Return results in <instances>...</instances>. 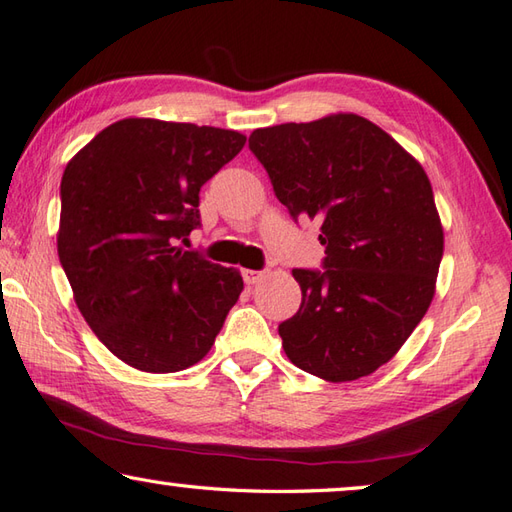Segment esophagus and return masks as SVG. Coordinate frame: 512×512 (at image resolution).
<instances>
[{"label":"esophagus","mask_w":512,"mask_h":512,"mask_svg":"<svg viewBox=\"0 0 512 512\" xmlns=\"http://www.w3.org/2000/svg\"><path fill=\"white\" fill-rule=\"evenodd\" d=\"M265 278V272H256V269H243V281L247 285H256Z\"/></svg>","instance_id":"1"}]
</instances>
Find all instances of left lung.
Instances as JSON below:
<instances>
[{"mask_svg":"<svg viewBox=\"0 0 512 512\" xmlns=\"http://www.w3.org/2000/svg\"><path fill=\"white\" fill-rule=\"evenodd\" d=\"M249 149L296 223L321 220L323 269H292L303 301L278 325L287 359L334 383L372 374L435 296L443 229L426 171L354 113L256 129Z\"/></svg>","mask_w":512,"mask_h":512,"instance_id":"left-lung-1","label":"left lung"}]
</instances>
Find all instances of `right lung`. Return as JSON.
Masks as SVG:
<instances>
[{
	"label": "right lung",
	"instance_id": "add662e5",
	"mask_svg": "<svg viewBox=\"0 0 512 512\" xmlns=\"http://www.w3.org/2000/svg\"><path fill=\"white\" fill-rule=\"evenodd\" d=\"M245 140L129 118L66 165L57 254L86 323L131 368L165 374L198 363L243 292L236 269L182 243L200 227V187Z\"/></svg>",
	"mask_w": 512,
	"mask_h": 512
}]
</instances>
